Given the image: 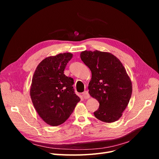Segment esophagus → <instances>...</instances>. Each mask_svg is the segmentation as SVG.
Returning a JSON list of instances; mask_svg holds the SVG:
<instances>
[{"mask_svg": "<svg viewBox=\"0 0 159 159\" xmlns=\"http://www.w3.org/2000/svg\"><path fill=\"white\" fill-rule=\"evenodd\" d=\"M82 97H84V99H88L90 97L88 92V91H84V92L82 93Z\"/></svg>", "mask_w": 159, "mask_h": 159, "instance_id": "esophagus-1", "label": "esophagus"}]
</instances>
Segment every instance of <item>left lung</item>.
Wrapping results in <instances>:
<instances>
[{"label": "left lung", "mask_w": 159, "mask_h": 159, "mask_svg": "<svg viewBox=\"0 0 159 159\" xmlns=\"http://www.w3.org/2000/svg\"><path fill=\"white\" fill-rule=\"evenodd\" d=\"M80 58L91 71L89 93L99 102L95 116L108 123L119 120L132 94L131 80L122 62L113 54L98 50L82 52Z\"/></svg>", "instance_id": "left-lung-1"}]
</instances>
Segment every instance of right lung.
Returning <instances> with one entry per match:
<instances>
[{"instance_id": "add662e5", "label": "right lung", "mask_w": 159, "mask_h": 159, "mask_svg": "<svg viewBox=\"0 0 159 159\" xmlns=\"http://www.w3.org/2000/svg\"><path fill=\"white\" fill-rule=\"evenodd\" d=\"M72 57L71 53L46 57L33 74L30 91L31 101L40 118L50 126L64 123L80 101L74 92L73 79L64 74Z\"/></svg>"}]
</instances>
